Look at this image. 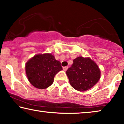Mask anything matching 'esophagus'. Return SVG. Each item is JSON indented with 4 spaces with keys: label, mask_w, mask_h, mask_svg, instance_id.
I'll list each match as a JSON object with an SVG mask.
<instances>
[{
    "label": "esophagus",
    "mask_w": 124,
    "mask_h": 124,
    "mask_svg": "<svg viewBox=\"0 0 124 124\" xmlns=\"http://www.w3.org/2000/svg\"><path fill=\"white\" fill-rule=\"evenodd\" d=\"M68 66H67V67H64L63 68H62V69H63V70L64 71H66L68 69Z\"/></svg>",
    "instance_id": "1"
}]
</instances>
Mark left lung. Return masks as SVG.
Instances as JSON below:
<instances>
[{"label": "left lung", "instance_id": "8db88e82", "mask_svg": "<svg viewBox=\"0 0 124 124\" xmlns=\"http://www.w3.org/2000/svg\"><path fill=\"white\" fill-rule=\"evenodd\" d=\"M70 85L79 91L93 87L101 78V70L90 57H78L73 60L72 67L66 72Z\"/></svg>", "mask_w": 124, "mask_h": 124}]
</instances>
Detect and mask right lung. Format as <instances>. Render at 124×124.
<instances>
[{
    "instance_id": "right-lung-1",
    "label": "right lung",
    "mask_w": 124,
    "mask_h": 124,
    "mask_svg": "<svg viewBox=\"0 0 124 124\" xmlns=\"http://www.w3.org/2000/svg\"><path fill=\"white\" fill-rule=\"evenodd\" d=\"M62 70L61 62L51 54L35 55L25 65L29 81L39 89H46L51 85L56 74Z\"/></svg>"
}]
</instances>
